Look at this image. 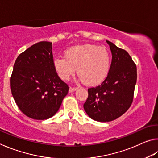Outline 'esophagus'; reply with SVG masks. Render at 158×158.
Segmentation results:
<instances>
[{
    "label": "esophagus",
    "mask_w": 158,
    "mask_h": 158,
    "mask_svg": "<svg viewBox=\"0 0 158 158\" xmlns=\"http://www.w3.org/2000/svg\"><path fill=\"white\" fill-rule=\"evenodd\" d=\"M77 89H78V88H77V87H70V88H69V93H73L74 91H75Z\"/></svg>",
    "instance_id": "34e87169"
}]
</instances>
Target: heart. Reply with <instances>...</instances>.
I'll list each match as a JSON object with an SVG mask.
<instances>
[{
  "instance_id": "1",
  "label": "heart",
  "mask_w": 158,
  "mask_h": 158,
  "mask_svg": "<svg viewBox=\"0 0 158 158\" xmlns=\"http://www.w3.org/2000/svg\"><path fill=\"white\" fill-rule=\"evenodd\" d=\"M65 56L53 60V66L61 79L68 80L76 69L78 76L89 85L100 84L107 76L110 58L104 48L92 44L74 46L65 51Z\"/></svg>"
}]
</instances>
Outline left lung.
<instances>
[{"mask_svg":"<svg viewBox=\"0 0 158 158\" xmlns=\"http://www.w3.org/2000/svg\"><path fill=\"white\" fill-rule=\"evenodd\" d=\"M112 59L105 79L88 89L84 108L89 116L100 122H109L126 112L132 105L137 82V66L125 49L106 41Z\"/></svg>","mask_w":158,"mask_h":158,"instance_id":"left-lung-1","label":"left lung"}]
</instances>
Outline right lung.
<instances>
[{
    "label": "right lung",
    "mask_w": 158,
    "mask_h": 158,
    "mask_svg": "<svg viewBox=\"0 0 158 158\" xmlns=\"http://www.w3.org/2000/svg\"><path fill=\"white\" fill-rule=\"evenodd\" d=\"M52 42L42 41L20 53L10 78L19 109L31 118L46 120L56 114L69 86L53 66Z\"/></svg>",
    "instance_id": "add662e5"
}]
</instances>
